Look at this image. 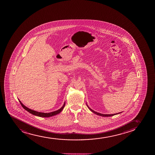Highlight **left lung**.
<instances>
[{
    "label": "left lung",
    "instance_id": "obj_1",
    "mask_svg": "<svg viewBox=\"0 0 155 155\" xmlns=\"http://www.w3.org/2000/svg\"><path fill=\"white\" fill-rule=\"evenodd\" d=\"M87 107H88V108L92 112L94 113L95 114H97V115H98L101 116H103V117H110V116H112L115 115H117V114H120V113H121V112L118 113H116V114H101V113H99L97 112H95L94 110H93L92 109H91L90 107H89L88 105H87Z\"/></svg>",
    "mask_w": 155,
    "mask_h": 155
}]
</instances>
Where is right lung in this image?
<instances>
[{
  "instance_id": "add662e5",
  "label": "right lung",
  "mask_w": 155,
  "mask_h": 155,
  "mask_svg": "<svg viewBox=\"0 0 155 155\" xmlns=\"http://www.w3.org/2000/svg\"><path fill=\"white\" fill-rule=\"evenodd\" d=\"M18 100H19L21 106L23 107L24 109H25V110H27L29 113H30L31 114H33L34 115L37 116L41 117H52V116L56 115L57 114H58L59 113H60L62 111V110L64 108V106H65V102H64V105H62V107H61V109H59L58 110L50 113L39 112H37L36 110H31V109H29L28 107H27L25 105H24L20 100L18 99Z\"/></svg>"
}]
</instances>
